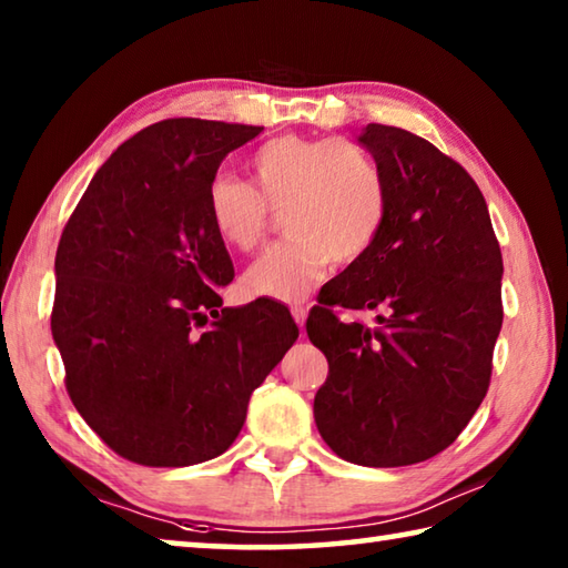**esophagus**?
Returning a JSON list of instances; mask_svg holds the SVG:
<instances>
[{
    "mask_svg": "<svg viewBox=\"0 0 568 568\" xmlns=\"http://www.w3.org/2000/svg\"><path fill=\"white\" fill-rule=\"evenodd\" d=\"M293 318H295V323L301 325V328H305V318H307V311L303 305H295L293 307Z\"/></svg>",
    "mask_w": 568,
    "mask_h": 568,
    "instance_id": "esophagus-1",
    "label": "esophagus"
}]
</instances>
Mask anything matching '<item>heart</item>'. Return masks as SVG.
Listing matches in <instances>:
<instances>
[{"label": "heart", "mask_w": 568, "mask_h": 568, "mask_svg": "<svg viewBox=\"0 0 568 568\" xmlns=\"http://www.w3.org/2000/svg\"><path fill=\"white\" fill-rule=\"evenodd\" d=\"M253 187L217 172L205 192L215 235L237 253L263 243L267 210H283L287 240L267 247L243 273L250 297L301 303L333 261L353 263L368 253L386 217V182L368 152L345 140H271L247 162Z\"/></svg>", "instance_id": "1"}]
</instances>
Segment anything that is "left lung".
I'll list each match as a JSON object with an SVG mask.
<instances>
[{
  "label": "left lung",
  "mask_w": 568,
  "mask_h": 568,
  "mask_svg": "<svg viewBox=\"0 0 568 568\" xmlns=\"http://www.w3.org/2000/svg\"><path fill=\"white\" fill-rule=\"evenodd\" d=\"M358 142L386 182V217L307 315V338L328 358L313 413L351 464L410 466L454 444L486 396L504 261L486 200L458 162L388 124H365ZM333 304L387 313L365 329L335 320Z\"/></svg>",
  "instance_id": "obj_1"
}]
</instances>
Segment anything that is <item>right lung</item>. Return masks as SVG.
I'll use <instances>...</instances> for the list:
<instances>
[{
  "mask_svg": "<svg viewBox=\"0 0 568 568\" xmlns=\"http://www.w3.org/2000/svg\"><path fill=\"white\" fill-rule=\"evenodd\" d=\"M261 132L190 118L150 124L94 172L60 237L52 338L67 393L134 464L225 454L253 390L297 338L281 305L223 307L220 297L235 273L205 192L227 152Z\"/></svg>",
  "mask_w": 568,
  "mask_h": 568,
  "instance_id": "add662e5",
  "label": "right lung"
}]
</instances>
